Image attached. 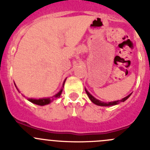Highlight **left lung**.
<instances>
[{
  "instance_id": "1",
  "label": "left lung",
  "mask_w": 150,
  "mask_h": 150,
  "mask_svg": "<svg viewBox=\"0 0 150 150\" xmlns=\"http://www.w3.org/2000/svg\"><path fill=\"white\" fill-rule=\"evenodd\" d=\"M85 91H86V93H87V94H88V97H89V98H90V100H91V101H92V102H93L94 104H96V105H97V106H114V105H116V104H118V103H119L124 102V101H125V100H127V99L128 98V97H129L130 96H131V94H129V95H128V96H127V97H125V98L122 99V100H117V101H114V102L104 103V102H102V101H100V100H97V99H96V98H94V97H93V96H92V95L90 94L89 92H88V91H87V90H86V89H85Z\"/></svg>"
}]
</instances>
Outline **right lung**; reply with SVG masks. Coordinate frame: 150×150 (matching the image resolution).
I'll use <instances>...</instances> for the list:
<instances>
[{"instance_id":"add662e5","label":"right lung","mask_w":150,"mask_h":150,"mask_svg":"<svg viewBox=\"0 0 150 150\" xmlns=\"http://www.w3.org/2000/svg\"><path fill=\"white\" fill-rule=\"evenodd\" d=\"M65 81L64 83H63V85H64L65 84ZM16 86V84H15ZM62 89L60 91H59V93H57V94L55 95V96H53V97H52V98H44V99H39V100H35V99H29V101L30 102L36 104V105H39V106H44V105H47V104H49L50 102H51L52 100H56V99L59 98V97H60L61 93H62Z\"/></svg>"}]
</instances>
